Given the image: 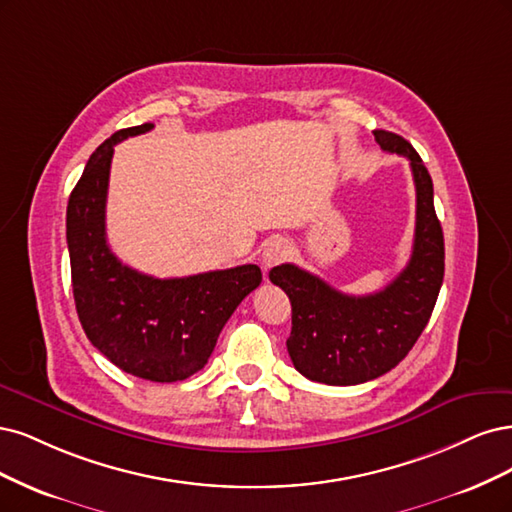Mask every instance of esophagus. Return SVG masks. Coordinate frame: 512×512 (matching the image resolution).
<instances>
[{"label":"esophagus","instance_id":"34e87169","mask_svg":"<svg viewBox=\"0 0 512 512\" xmlns=\"http://www.w3.org/2000/svg\"><path fill=\"white\" fill-rule=\"evenodd\" d=\"M287 253H289V249H287L285 240H270L266 244V249H263V253H261L263 268L270 270L272 266H276V263L283 261L287 257Z\"/></svg>","mask_w":512,"mask_h":512}]
</instances>
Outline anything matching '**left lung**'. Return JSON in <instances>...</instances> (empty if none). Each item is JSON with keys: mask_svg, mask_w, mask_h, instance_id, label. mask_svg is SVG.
Segmentation results:
<instances>
[{"mask_svg": "<svg viewBox=\"0 0 512 512\" xmlns=\"http://www.w3.org/2000/svg\"><path fill=\"white\" fill-rule=\"evenodd\" d=\"M383 151L410 161L417 189L415 244L408 266L370 295H346L293 263L270 270L289 295L287 351L295 370L325 385H359L395 368L415 346L436 306L444 276V238L432 176L402 136L374 131Z\"/></svg>", "mask_w": 512, "mask_h": 512, "instance_id": "8db88e82", "label": "left lung"}]
</instances>
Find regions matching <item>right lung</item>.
I'll return each instance as SVG.
<instances>
[{"instance_id": "obj_1", "label": "right lung", "mask_w": 512, "mask_h": 512, "mask_svg": "<svg viewBox=\"0 0 512 512\" xmlns=\"http://www.w3.org/2000/svg\"><path fill=\"white\" fill-rule=\"evenodd\" d=\"M144 123L95 148L68 202L74 302L91 344L127 374L153 383L185 381L206 366L238 304L261 283L246 266L155 278L123 266L106 242V197L114 144L151 131Z\"/></svg>"}]
</instances>
